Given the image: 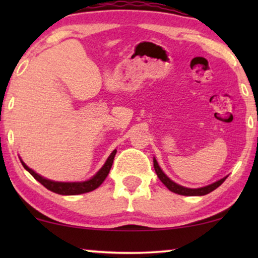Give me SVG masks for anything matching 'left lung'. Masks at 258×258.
<instances>
[{
  "label": "left lung",
  "instance_id": "left-lung-1",
  "mask_svg": "<svg viewBox=\"0 0 258 258\" xmlns=\"http://www.w3.org/2000/svg\"><path fill=\"white\" fill-rule=\"evenodd\" d=\"M154 168H155V171H156L157 174V177L161 179V182L163 183V184L167 186V188L170 190V191L175 192V194H178V195H183V196H203V195H207V194H209L215 190L216 188H218L222 183L225 181V178L228 177V176H225V177L218 179V181L211 183L209 185H206V186H202V188H186V186H183V185H179L177 183H175L172 179H170L168 177L167 175L164 174L163 170H162L160 165H158L156 158L154 157Z\"/></svg>",
  "mask_w": 258,
  "mask_h": 258
}]
</instances>
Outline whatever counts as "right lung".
Wrapping results in <instances>:
<instances>
[{
	"instance_id": "add662e5",
	"label": "right lung",
	"mask_w": 258,
	"mask_h": 258,
	"mask_svg": "<svg viewBox=\"0 0 258 258\" xmlns=\"http://www.w3.org/2000/svg\"><path fill=\"white\" fill-rule=\"evenodd\" d=\"M116 151L112 150V153L109 155V157L105 161V163L102 165V168L98 170L96 174H95L93 177L87 179V181L82 182H57V181H51V179H48L43 177V176L38 175L37 172H35L33 169H30L28 165L24 163V162L21 160V163L24 167V169L29 172V174L33 176V177L41 183L42 185H44L45 188L50 191L58 194V195H80V194H86L89 191H93V190L97 189L102 183L104 182V179L107 178V176L110 171L112 162H114V157L116 155Z\"/></svg>"
}]
</instances>
